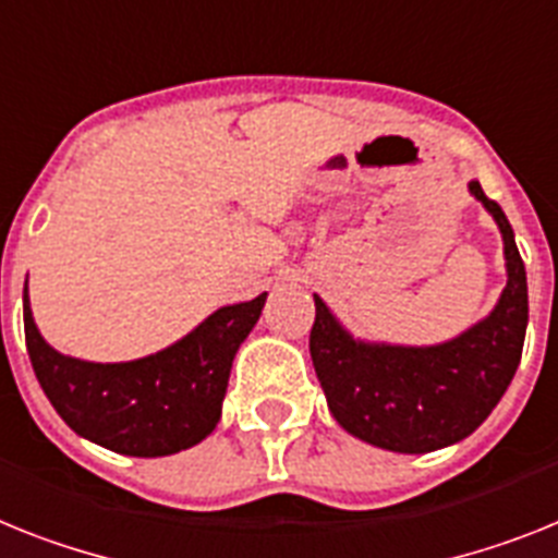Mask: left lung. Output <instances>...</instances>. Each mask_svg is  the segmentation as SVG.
<instances>
[{
    "instance_id": "left-lung-1",
    "label": "left lung",
    "mask_w": 558,
    "mask_h": 558,
    "mask_svg": "<svg viewBox=\"0 0 558 558\" xmlns=\"http://www.w3.org/2000/svg\"><path fill=\"white\" fill-rule=\"evenodd\" d=\"M505 243V283L488 317L437 345L366 343L315 294L308 351L329 411L351 437L397 453H428L474 434L508 391L525 345L527 278L502 207L468 184Z\"/></svg>"
}]
</instances>
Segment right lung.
Returning a JSON list of instances; mask_svg holds the SVG:
<instances>
[{
    "mask_svg": "<svg viewBox=\"0 0 558 558\" xmlns=\"http://www.w3.org/2000/svg\"><path fill=\"white\" fill-rule=\"evenodd\" d=\"M25 303V343L41 391L78 437L128 457H170L207 439L221 420L238 349L266 292L221 306L186 337L130 363H90L45 343Z\"/></svg>",
    "mask_w": 558,
    "mask_h": 558,
    "instance_id": "1",
    "label": "right lung"
}]
</instances>
